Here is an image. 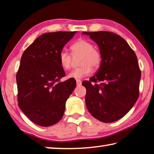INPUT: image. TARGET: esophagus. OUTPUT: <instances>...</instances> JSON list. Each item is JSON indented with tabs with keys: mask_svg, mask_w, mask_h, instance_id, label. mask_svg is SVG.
I'll return each mask as SVG.
<instances>
[{
	"mask_svg": "<svg viewBox=\"0 0 154 154\" xmlns=\"http://www.w3.org/2000/svg\"><path fill=\"white\" fill-rule=\"evenodd\" d=\"M76 83H77V86H81V85H82V81L80 79H77Z\"/></svg>",
	"mask_w": 154,
	"mask_h": 154,
	"instance_id": "34e87169",
	"label": "esophagus"
}]
</instances>
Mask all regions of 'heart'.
I'll use <instances>...</instances> for the list:
<instances>
[{"instance_id":"b5f03b06","label":"heart","mask_w":154,"mask_h":154,"mask_svg":"<svg viewBox=\"0 0 154 154\" xmlns=\"http://www.w3.org/2000/svg\"><path fill=\"white\" fill-rule=\"evenodd\" d=\"M71 51L74 55H80L79 68L72 70L68 75V78L82 79L92 72V68L99 67L101 63V54L100 51L94 48L92 44L84 39H79L71 46ZM61 66L64 70L71 67L72 57L66 50L61 51L59 55Z\"/></svg>"}]
</instances>
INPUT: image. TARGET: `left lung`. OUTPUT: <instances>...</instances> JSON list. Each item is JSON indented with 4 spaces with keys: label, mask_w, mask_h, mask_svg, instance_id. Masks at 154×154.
<instances>
[{
    "label": "left lung",
    "mask_w": 154,
    "mask_h": 154,
    "mask_svg": "<svg viewBox=\"0 0 154 154\" xmlns=\"http://www.w3.org/2000/svg\"><path fill=\"white\" fill-rule=\"evenodd\" d=\"M82 34L89 35L97 44L102 58L98 71L90 81L82 84L86 88L88 110L103 123L118 121L138 98L141 73L137 57L128 42L117 34L109 31Z\"/></svg>",
    "instance_id": "1"
}]
</instances>
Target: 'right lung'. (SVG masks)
Instances as JSON below:
<instances>
[{"mask_svg":"<svg viewBox=\"0 0 154 154\" xmlns=\"http://www.w3.org/2000/svg\"><path fill=\"white\" fill-rule=\"evenodd\" d=\"M77 31H57L42 34L28 46L20 60L16 75L18 106L29 120L42 127L59 122L66 101L76 87L65 76L59 55Z\"/></svg>","mask_w":154,"mask_h":154,"instance_id":"obj_1","label":"right lung"}]
</instances>
